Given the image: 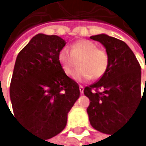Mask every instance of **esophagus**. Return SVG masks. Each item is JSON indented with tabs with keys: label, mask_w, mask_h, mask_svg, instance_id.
<instances>
[{
	"label": "esophagus",
	"mask_w": 146,
	"mask_h": 146,
	"mask_svg": "<svg viewBox=\"0 0 146 146\" xmlns=\"http://www.w3.org/2000/svg\"><path fill=\"white\" fill-rule=\"evenodd\" d=\"M80 93L84 92V87L82 86H80Z\"/></svg>",
	"instance_id": "esophagus-1"
}]
</instances>
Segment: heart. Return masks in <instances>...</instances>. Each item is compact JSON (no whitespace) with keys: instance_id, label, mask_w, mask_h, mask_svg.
Instances as JSON below:
<instances>
[{"instance_id":"1","label":"heart","mask_w":146,"mask_h":146,"mask_svg":"<svg viewBox=\"0 0 146 146\" xmlns=\"http://www.w3.org/2000/svg\"><path fill=\"white\" fill-rule=\"evenodd\" d=\"M78 61L80 68L75 72L74 79L76 81H86L91 78L98 80L106 72L109 57L106 52L99 49L91 40H81L71 46V52L63 48L59 53V62L64 72L70 76L74 74Z\"/></svg>"}]
</instances>
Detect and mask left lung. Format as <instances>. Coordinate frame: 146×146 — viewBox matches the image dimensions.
I'll return each mask as SVG.
<instances>
[{
    "mask_svg": "<svg viewBox=\"0 0 146 146\" xmlns=\"http://www.w3.org/2000/svg\"><path fill=\"white\" fill-rule=\"evenodd\" d=\"M90 38L105 46L109 65L99 81L84 89L90 100L86 111L91 125L110 134L125 123L145 96L144 90L141 98V67L124 41L105 34Z\"/></svg>",
    "mask_w": 146,
    "mask_h": 146,
    "instance_id": "8db88e82",
    "label": "left lung"
}]
</instances>
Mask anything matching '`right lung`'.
I'll list each match as a JSON object with an SVG mask.
<instances>
[{
  "label": "right lung",
  "mask_w": 146,
  "mask_h": 146,
  "mask_svg": "<svg viewBox=\"0 0 146 146\" xmlns=\"http://www.w3.org/2000/svg\"><path fill=\"white\" fill-rule=\"evenodd\" d=\"M65 45L57 35L34 36L17 55L10 84L15 117L46 139L63 131L80 97L79 85L59 62Z\"/></svg>",
  "instance_id": "add662e5"
}]
</instances>
